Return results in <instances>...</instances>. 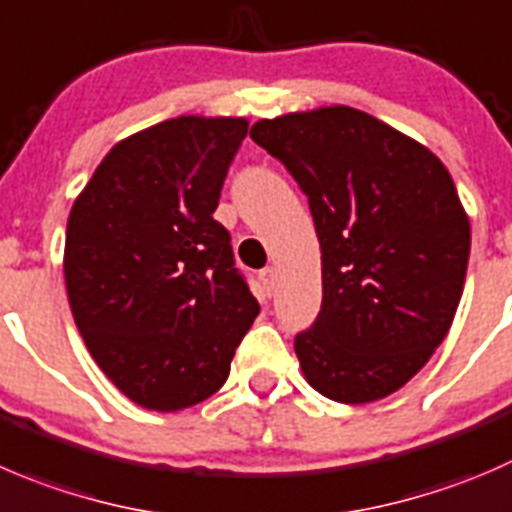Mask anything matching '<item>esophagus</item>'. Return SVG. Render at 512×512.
Instances as JSON below:
<instances>
[{"label":"esophagus","mask_w":512,"mask_h":512,"mask_svg":"<svg viewBox=\"0 0 512 512\" xmlns=\"http://www.w3.org/2000/svg\"><path fill=\"white\" fill-rule=\"evenodd\" d=\"M260 280H262V285H265L267 295H272V290H275V282H277L275 267H265V270L260 272Z\"/></svg>","instance_id":"obj_1"}]
</instances>
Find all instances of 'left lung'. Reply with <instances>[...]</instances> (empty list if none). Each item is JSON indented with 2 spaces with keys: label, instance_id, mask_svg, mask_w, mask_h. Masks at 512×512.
I'll return each mask as SVG.
<instances>
[{
  "label": "left lung",
  "instance_id": "8db88e82",
  "mask_svg": "<svg viewBox=\"0 0 512 512\" xmlns=\"http://www.w3.org/2000/svg\"><path fill=\"white\" fill-rule=\"evenodd\" d=\"M295 177L322 250V305L295 335L325 398L372 403L400 390L445 340L470 257V222L443 162L352 107L252 124Z\"/></svg>",
  "mask_w": 512,
  "mask_h": 512
}]
</instances>
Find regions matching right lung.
<instances>
[{
  "label": "right lung",
  "mask_w": 512,
  "mask_h": 512,
  "mask_svg": "<svg viewBox=\"0 0 512 512\" xmlns=\"http://www.w3.org/2000/svg\"><path fill=\"white\" fill-rule=\"evenodd\" d=\"M245 119L177 117L109 150L74 202L64 280L104 375L160 413L225 385L260 305L212 217Z\"/></svg>",
  "instance_id": "right-lung-1"
}]
</instances>
